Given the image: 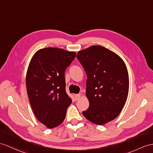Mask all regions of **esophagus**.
Here are the masks:
<instances>
[{"instance_id":"obj_1","label":"esophagus","mask_w":153,"mask_h":153,"mask_svg":"<svg viewBox=\"0 0 153 153\" xmlns=\"http://www.w3.org/2000/svg\"><path fill=\"white\" fill-rule=\"evenodd\" d=\"M80 97V94H76V95H74V99L76 100H77Z\"/></svg>"}]
</instances>
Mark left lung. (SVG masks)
<instances>
[{
  "mask_svg": "<svg viewBox=\"0 0 153 153\" xmlns=\"http://www.w3.org/2000/svg\"><path fill=\"white\" fill-rule=\"evenodd\" d=\"M76 58L88 78L89 106L82 114L96 125H105L117 117L127 99V69L118 55L99 45L79 51Z\"/></svg>",
  "mask_w": 153,
  "mask_h": 153,
  "instance_id": "obj_1",
  "label": "left lung"
}]
</instances>
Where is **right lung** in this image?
<instances>
[{
	"instance_id": "1",
	"label": "right lung",
	"mask_w": 153,
	"mask_h": 153,
	"mask_svg": "<svg viewBox=\"0 0 153 153\" xmlns=\"http://www.w3.org/2000/svg\"><path fill=\"white\" fill-rule=\"evenodd\" d=\"M74 52L58 48L40 49L32 57L26 77L27 94L38 120L48 128L64 121L71 99L65 91V71Z\"/></svg>"
}]
</instances>
